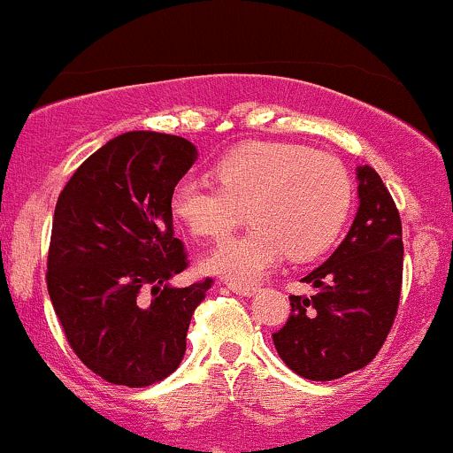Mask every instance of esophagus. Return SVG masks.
Listing matches in <instances>:
<instances>
[{"mask_svg":"<svg viewBox=\"0 0 453 453\" xmlns=\"http://www.w3.org/2000/svg\"><path fill=\"white\" fill-rule=\"evenodd\" d=\"M227 289L234 294L238 296H251L253 292H256V288L253 285H247V283H241V280H227Z\"/></svg>","mask_w":453,"mask_h":453,"instance_id":"esophagus-1","label":"esophagus"}]
</instances>
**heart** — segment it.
Masks as SVG:
<instances>
[{"label": "heart", "mask_w": 453, "mask_h": 453, "mask_svg": "<svg viewBox=\"0 0 453 453\" xmlns=\"http://www.w3.org/2000/svg\"><path fill=\"white\" fill-rule=\"evenodd\" d=\"M219 185L183 179L170 206L194 236L226 238L244 221L251 230L230 238L206 259L212 273L256 280L288 253L309 259L326 251L351 209V179L339 159L285 142H247L215 165Z\"/></svg>", "instance_id": "b5f03b06"}]
</instances>
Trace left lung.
Instances as JSON below:
<instances>
[{"mask_svg":"<svg viewBox=\"0 0 453 453\" xmlns=\"http://www.w3.org/2000/svg\"><path fill=\"white\" fill-rule=\"evenodd\" d=\"M356 219L334 253L303 280L315 296H289L292 315L274 332L280 360L311 381L360 371L386 342L403 288V226L388 187L357 168Z\"/></svg>","mask_w":453,"mask_h":453,"instance_id":"1","label":"left lung"}]
</instances>
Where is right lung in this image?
Listing matches in <instances>:
<instances>
[{"mask_svg":"<svg viewBox=\"0 0 453 453\" xmlns=\"http://www.w3.org/2000/svg\"><path fill=\"white\" fill-rule=\"evenodd\" d=\"M196 159L180 136L121 134L82 161L57 200L50 303L81 362L114 386L147 388L173 375L212 285H170L189 266L170 196Z\"/></svg>","mask_w":453,"mask_h":453,"instance_id":"add662e5","label":"right lung"}]
</instances>
